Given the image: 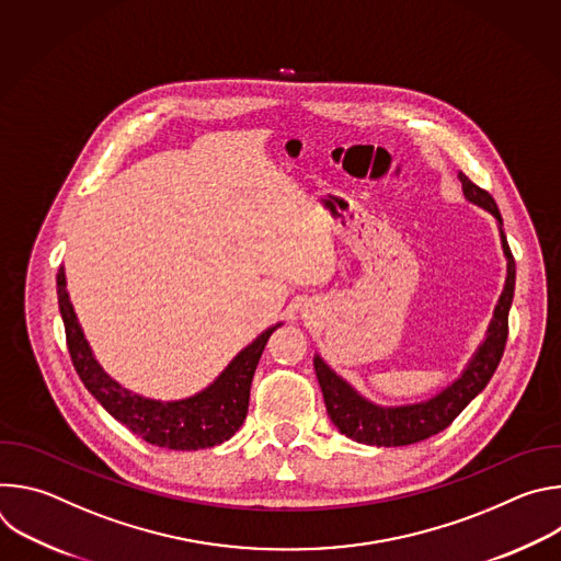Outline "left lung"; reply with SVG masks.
I'll use <instances>...</instances> for the list:
<instances>
[{"label":"left lung","mask_w":561,"mask_h":561,"mask_svg":"<svg viewBox=\"0 0 561 561\" xmlns=\"http://www.w3.org/2000/svg\"><path fill=\"white\" fill-rule=\"evenodd\" d=\"M461 182L463 197L489 210L500 228L502 251L506 257V284L495 306L493 319L486 329V337L477 346L474 355L468 359L461 375L442 388L437 394L424 399V402L404 404V407H379L370 399L359 394L344 377H340L322 357L314 355V375L324 392V402L331 422L337 431L359 444L368 446H409L422 439H428L450 426V422L472 402V399L486 388L493 373L500 366V359L506 348L508 337V310L515 293V260L511 255L506 234L502 230L504 221L495 199L474 186L463 173L457 175Z\"/></svg>","instance_id":"1"}]
</instances>
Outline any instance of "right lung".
<instances>
[{
	"instance_id": "obj_1",
	"label": "right lung",
	"mask_w": 561,
	"mask_h": 561,
	"mask_svg": "<svg viewBox=\"0 0 561 561\" xmlns=\"http://www.w3.org/2000/svg\"><path fill=\"white\" fill-rule=\"evenodd\" d=\"M57 299L72 366L89 392L128 431L148 444L171 450L213 448L239 431L249 413L251 381L264 346L273 331L282 327L275 324L260 333L204 390L173 399V402H162V399H148L124 388L100 366L72 310L64 266L57 273Z\"/></svg>"
}]
</instances>
